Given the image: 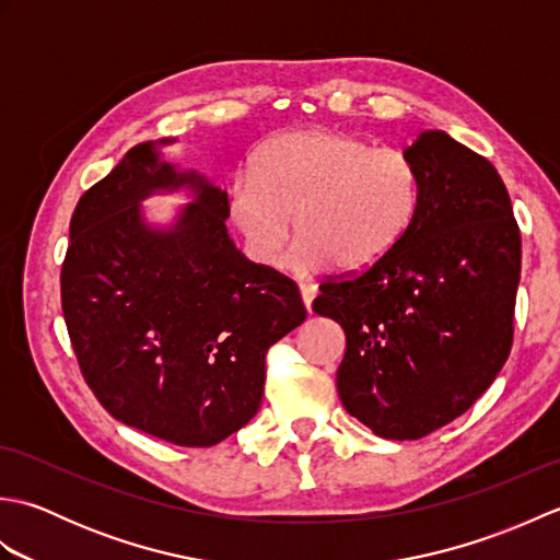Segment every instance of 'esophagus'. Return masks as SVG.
Returning <instances> with one entry per match:
<instances>
[{
  "label": "esophagus",
  "instance_id": "34e87169",
  "mask_svg": "<svg viewBox=\"0 0 560 560\" xmlns=\"http://www.w3.org/2000/svg\"><path fill=\"white\" fill-rule=\"evenodd\" d=\"M301 295H303L305 307H307V311H311L315 295H317V287H315V283H301Z\"/></svg>",
  "mask_w": 560,
  "mask_h": 560
}]
</instances>
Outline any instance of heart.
<instances>
[{"instance_id": "obj_1", "label": "heart", "mask_w": 560, "mask_h": 560, "mask_svg": "<svg viewBox=\"0 0 560 560\" xmlns=\"http://www.w3.org/2000/svg\"><path fill=\"white\" fill-rule=\"evenodd\" d=\"M419 207L421 173L409 153L331 129L269 139L255 171L231 187V219L259 265L281 259L295 217L291 257L301 271L375 267L407 237Z\"/></svg>"}]
</instances>
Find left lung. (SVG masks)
<instances>
[{"mask_svg":"<svg viewBox=\"0 0 560 560\" xmlns=\"http://www.w3.org/2000/svg\"><path fill=\"white\" fill-rule=\"evenodd\" d=\"M421 173L407 237L313 311L347 335L339 399L380 438L419 440L467 411L513 347L522 241L493 165L440 129L404 151Z\"/></svg>","mask_w":560,"mask_h":560,"instance_id":"8db88e82","label":"left lung"}]
</instances>
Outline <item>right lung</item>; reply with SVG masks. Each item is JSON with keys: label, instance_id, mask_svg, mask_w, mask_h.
Wrapping results in <instances>:
<instances>
[{"label": "right lung", "instance_id": "1", "mask_svg": "<svg viewBox=\"0 0 560 560\" xmlns=\"http://www.w3.org/2000/svg\"><path fill=\"white\" fill-rule=\"evenodd\" d=\"M144 141L83 192L69 223L62 313L81 375L113 419L211 447L257 413L265 355L305 319L299 287L225 231L229 195ZM189 188L168 230L140 201Z\"/></svg>", "mask_w": 560, "mask_h": 560}]
</instances>
